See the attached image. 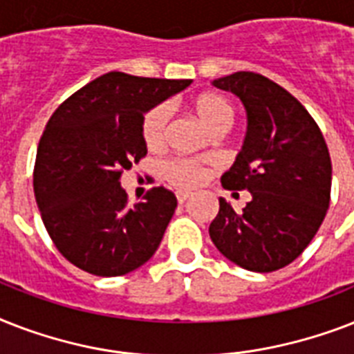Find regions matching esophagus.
I'll use <instances>...</instances> for the list:
<instances>
[{"label":"esophagus","instance_id":"1","mask_svg":"<svg viewBox=\"0 0 354 354\" xmlns=\"http://www.w3.org/2000/svg\"><path fill=\"white\" fill-rule=\"evenodd\" d=\"M189 196H191V194H189L187 191H176V198H178V202H180V204H183V202H185Z\"/></svg>","mask_w":354,"mask_h":354}]
</instances>
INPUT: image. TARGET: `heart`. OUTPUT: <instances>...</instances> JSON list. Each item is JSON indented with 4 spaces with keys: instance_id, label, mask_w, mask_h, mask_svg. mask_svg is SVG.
I'll return each mask as SVG.
<instances>
[{
    "instance_id": "1",
    "label": "heart",
    "mask_w": 354,
    "mask_h": 354,
    "mask_svg": "<svg viewBox=\"0 0 354 354\" xmlns=\"http://www.w3.org/2000/svg\"><path fill=\"white\" fill-rule=\"evenodd\" d=\"M191 108L194 115L202 121V124L216 136L230 130L235 121V108L230 99L215 91L198 93L191 101ZM169 122H171V106L165 102L156 104L145 113L141 119V138L147 149L156 150L165 143ZM161 172L167 182L182 189L196 187L204 180L205 174L204 167L187 158H174V160L165 161L161 167Z\"/></svg>"
}]
</instances>
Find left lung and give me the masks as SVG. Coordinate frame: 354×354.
Returning <instances> with one entry per match:
<instances>
[{
	"label": "left lung",
	"instance_id": "obj_1",
	"mask_svg": "<svg viewBox=\"0 0 354 354\" xmlns=\"http://www.w3.org/2000/svg\"><path fill=\"white\" fill-rule=\"evenodd\" d=\"M248 113V132L222 187L252 194L242 213L221 198L209 236L232 263L252 272L290 264L318 233L330 204L333 165L324 133L296 97L274 80L236 71L213 80Z\"/></svg>",
	"mask_w": 354,
	"mask_h": 354
}]
</instances>
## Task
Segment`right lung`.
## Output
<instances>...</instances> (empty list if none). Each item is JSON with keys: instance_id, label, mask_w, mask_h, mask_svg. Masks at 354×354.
<instances>
[{"instance_id": "add662e5", "label": "right lung", "mask_w": 354, "mask_h": 354, "mask_svg": "<svg viewBox=\"0 0 354 354\" xmlns=\"http://www.w3.org/2000/svg\"><path fill=\"white\" fill-rule=\"evenodd\" d=\"M191 80L110 71L53 112L36 150L32 185L57 250L77 268L124 275L149 261L176 209V196L152 187L130 205L119 178L147 156L143 113Z\"/></svg>"}]
</instances>
